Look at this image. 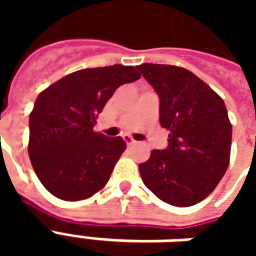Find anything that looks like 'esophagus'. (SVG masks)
<instances>
[{
	"mask_svg": "<svg viewBox=\"0 0 256 256\" xmlns=\"http://www.w3.org/2000/svg\"><path fill=\"white\" fill-rule=\"evenodd\" d=\"M123 140L126 141V144H128V145H134V144H136V141H134V140L130 136H124V137H123Z\"/></svg>",
	"mask_w": 256,
	"mask_h": 256,
	"instance_id": "esophagus-1",
	"label": "esophagus"
}]
</instances>
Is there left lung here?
Listing matches in <instances>:
<instances>
[{
    "label": "left lung",
    "instance_id": "left-lung-1",
    "mask_svg": "<svg viewBox=\"0 0 256 256\" xmlns=\"http://www.w3.org/2000/svg\"><path fill=\"white\" fill-rule=\"evenodd\" d=\"M159 96V122L168 146L154 150L140 174L164 203L189 207L208 196L229 166L232 124L224 100L188 70L167 64L138 66Z\"/></svg>",
    "mask_w": 256,
    "mask_h": 256
}]
</instances>
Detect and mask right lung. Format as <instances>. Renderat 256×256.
<instances>
[{"mask_svg": "<svg viewBox=\"0 0 256 256\" xmlns=\"http://www.w3.org/2000/svg\"><path fill=\"white\" fill-rule=\"evenodd\" d=\"M140 78L133 66L84 68L36 97L30 114L28 156L53 196L76 202L106 186L126 142L94 132L96 119L119 86Z\"/></svg>", "mask_w": 256, "mask_h": 256, "instance_id": "1", "label": "right lung"}]
</instances>
